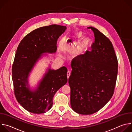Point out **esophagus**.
Instances as JSON below:
<instances>
[{"label":"esophagus","mask_w":132,"mask_h":132,"mask_svg":"<svg viewBox=\"0 0 132 132\" xmlns=\"http://www.w3.org/2000/svg\"><path fill=\"white\" fill-rule=\"evenodd\" d=\"M70 75V72L68 70V71H67V79H68V78H69Z\"/></svg>","instance_id":"34e87169"}]
</instances>
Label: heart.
Instances as JSON below:
<instances>
[{
	"mask_svg": "<svg viewBox=\"0 0 132 132\" xmlns=\"http://www.w3.org/2000/svg\"><path fill=\"white\" fill-rule=\"evenodd\" d=\"M82 36L81 34H77V40H74L73 41L72 43H69V45H77L80 40L82 39ZM90 40L88 38V37H85V38L83 39L82 40V41L81 42V45H80V47L81 48L82 50H85L89 45H90ZM83 55L82 53L80 54H78V55H75V57H76L77 60H80L81 59V57H82V55Z\"/></svg>",
	"mask_w": 132,
	"mask_h": 132,
	"instance_id": "1",
	"label": "heart"
}]
</instances>
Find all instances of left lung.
Here are the masks:
<instances>
[{
	"instance_id": "obj_1",
	"label": "left lung",
	"mask_w": 132,
	"mask_h": 132,
	"mask_svg": "<svg viewBox=\"0 0 132 132\" xmlns=\"http://www.w3.org/2000/svg\"><path fill=\"white\" fill-rule=\"evenodd\" d=\"M95 36L91 51L76 64L71 65L68 79L70 105L77 113L89 115L98 112L113 95L118 62L110 40L97 29L90 27Z\"/></svg>"
}]
</instances>
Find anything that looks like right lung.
<instances>
[{
    "instance_id": "obj_1",
    "label": "right lung",
    "mask_w": 132,
    "mask_h": 132,
    "mask_svg": "<svg viewBox=\"0 0 132 132\" xmlns=\"http://www.w3.org/2000/svg\"><path fill=\"white\" fill-rule=\"evenodd\" d=\"M66 26L52 24L36 29L27 34L17 48L12 67L14 93L18 102L28 111L35 114L46 112L52 106L54 95L67 82V69L48 68L35 89L29 87V73L41 54L54 53L57 41Z\"/></svg>"
}]
</instances>
